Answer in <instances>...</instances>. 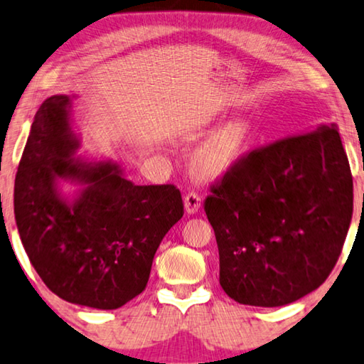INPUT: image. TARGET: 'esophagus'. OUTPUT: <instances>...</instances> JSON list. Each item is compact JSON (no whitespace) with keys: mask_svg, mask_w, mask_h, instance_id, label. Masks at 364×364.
<instances>
[{"mask_svg":"<svg viewBox=\"0 0 364 364\" xmlns=\"http://www.w3.org/2000/svg\"><path fill=\"white\" fill-rule=\"evenodd\" d=\"M183 205H186V211L188 214H195V213H198V210H200L201 198L198 196V193L188 192L186 195V200H183Z\"/></svg>","mask_w":364,"mask_h":364,"instance_id":"1","label":"esophagus"}]
</instances>
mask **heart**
<instances>
[{"mask_svg": "<svg viewBox=\"0 0 364 364\" xmlns=\"http://www.w3.org/2000/svg\"><path fill=\"white\" fill-rule=\"evenodd\" d=\"M250 141L245 121H232L211 134L195 151L193 166L205 177L223 176L240 159Z\"/></svg>", "mask_w": 364, "mask_h": 364, "instance_id": "b5f03b06", "label": "heart"}]
</instances>
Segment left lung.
Here are the masks:
<instances>
[{
    "label": "left lung",
    "mask_w": 364,
    "mask_h": 364,
    "mask_svg": "<svg viewBox=\"0 0 364 364\" xmlns=\"http://www.w3.org/2000/svg\"><path fill=\"white\" fill-rule=\"evenodd\" d=\"M232 300L282 306L316 290L336 266L353 213V178L337 126L255 150L205 200Z\"/></svg>",
    "instance_id": "left-lung-1"
}]
</instances>
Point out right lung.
Wrapping results in <instances>:
<instances>
[{
    "instance_id": "obj_1",
    "label": "right lung",
    "mask_w": 364,
    "mask_h": 364,
    "mask_svg": "<svg viewBox=\"0 0 364 364\" xmlns=\"http://www.w3.org/2000/svg\"><path fill=\"white\" fill-rule=\"evenodd\" d=\"M73 100L53 95L35 114L14 182L22 245L41 281L75 305L116 309L146 287L154 253L183 216L174 186H135L112 161L77 156ZM61 181L80 185L65 196Z\"/></svg>"
}]
</instances>
